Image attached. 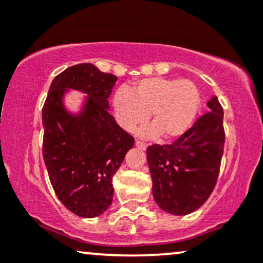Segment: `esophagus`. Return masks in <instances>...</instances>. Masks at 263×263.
<instances>
[{
    "mask_svg": "<svg viewBox=\"0 0 263 263\" xmlns=\"http://www.w3.org/2000/svg\"><path fill=\"white\" fill-rule=\"evenodd\" d=\"M135 146H136V147H138V148L142 149V151H145V149L147 148V144H145V142H141V141H139V140H138V141L135 142Z\"/></svg>",
    "mask_w": 263,
    "mask_h": 263,
    "instance_id": "esophagus-1",
    "label": "esophagus"
}]
</instances>
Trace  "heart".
<instances>
[{
    "mask_svg": "<svg viewBox=\"0 0 263 263\" xmlns=\"http://www.w3.org/2000/svg\"><path fill=\"white\" fill-rule=\"evenodd\" d=\"M202 95L189 80L149 77L130 88H119L112 98L117 122L132 132L147 118L151 124L140 130L146 138H179L189 130L198 114Z\"/></svg>",
    "mask_w": 263,
    "mask_h": 263,
    "instance_id": "1",
    "label": "heart"
}]
</instances>
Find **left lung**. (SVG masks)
I'll use <instances>...</instances> for the list:
<instances>
[{"instance_id":"1","label":"left lung","mask_w":263,"mask_h":263,"mask_svg":"<svg viewBox=\"0 0 263 263\" xmlns=\"http://www.w3.org/2000/svg\"><path fill=\"white\" fill-rule=\"evenodd\" d=\"M205 115L170 145L147 147L152 193L162 210L187 215L203 205L216 185L223 155V110L216 97Z\"/></svg>"}]
</instances>
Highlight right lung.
Wrapping results in <instances>:
<instances>
[{
	"label": "right lung",
	"mask_w": 263,
	"mask_h": 263,
	"mask_svg": "<svg viewBox=\"0 0 263 263\" xmlns=\"http://www.w3.org/2000/svg\"><path fill=\"white\" fill-rule=\"evenodd\" d=\"M116 81L93 64L73 65L54 78L42 108V151L50 183L67 209L87 219L111 205L112 177L134 145L108 112ZM69 90L87 95L78 112L64 106Z\"/></svg>",
	"instance_id": "right-lung-1"
}]
</instances>
